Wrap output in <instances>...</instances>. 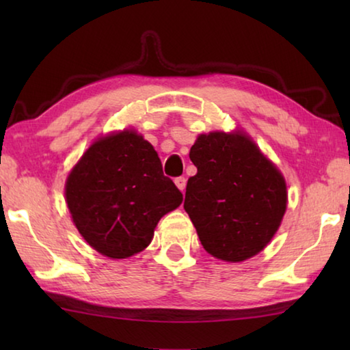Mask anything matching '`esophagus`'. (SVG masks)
Instances as JSON below:
<instances>
[{
    "label": "esophagus",
    "instance_id": "1",
    "mask_svg": "<svg viewBox=\"0 0 350 350\" xmlns=\"http://www.w3.org/2000/svg\"><path fill=\"white\" fill-rule=\"evenodd\" d=\"M174 183H176V187L179 188L182 193L185 191V187H187V179H185V177H176Z\"/></svg>",
    "mask_w": 350,
    "mask_h": 350
}]
</instances>
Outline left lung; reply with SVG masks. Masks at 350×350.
<instances>
[{"label":"left lung","mask_w":350,"mask_h":350,"mask_svg":"<svg viewBox=\"0 0 350 350\" xmlns=\"http://www.w3.org/2000/svg\"><path fill=\"white\" fill-rule=\"evenodd\" d=\"M198 168L187 183L183 208L206 252L239 262L273 238L287 206L280 171L245 134L199 135L189 150Z\"/></svg>","instance_id":"left-lung-1"}]
</instances>
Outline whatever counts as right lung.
Returning a JSON list of instances; mask_svg holds the SVG:
<instances>
[{
	"mask_svg": "<svg viewBox=\"0 0 350 350\" xmlns=\"http://www.w3.org/2000/svg\"><path fill=\"white\" fill-rule=\"evenodd\" d=\"M182 193L150 142L134 131L111 134L90 146L66 182L75 227L105 256L123 259L150 244L163 215Z\"/></svg>",
	"mask_w": 350,
	"mask_h": 350,
	"instance_id": "right-lung-1",
	"label": "right lung"
}]
</instances>
